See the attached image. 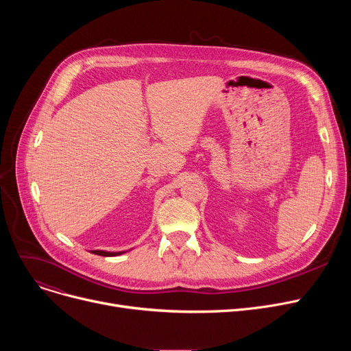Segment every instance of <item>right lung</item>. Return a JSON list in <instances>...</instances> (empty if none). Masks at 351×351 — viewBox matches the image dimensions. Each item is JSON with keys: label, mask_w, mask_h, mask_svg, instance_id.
Masks as SVG:
<instances>
[{"label": "right lung", "mask_w": 351, "mask_h": 351, "mask_svg": "<svg viewBox=\"0 0 351 351\" xmlns=\"http://www.w3.org/2000/svg\"><path fill=\"white\" fill-rule=\"evenodd\" d=\"M92 253L94 254H99V256H105V257H109V256H118V254H122L125 252H105V250H92Z\"/></svg>", "instance_id": "right-lung-1"}]
</instances>
